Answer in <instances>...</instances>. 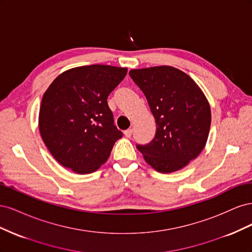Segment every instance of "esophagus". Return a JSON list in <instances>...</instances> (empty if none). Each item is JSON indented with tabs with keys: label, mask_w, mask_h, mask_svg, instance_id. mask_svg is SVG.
<instances>
[{
	"label": "esophagus",
	"mask_w": 252,
	"mask_h": 252,
	"mask_svg": "<svg viewBox=\"0 0 252 252\" xmlns=\"http://www.w3.org/2000/svg\"><path fill=\"white\" fill-rule=\"evenodd\" d=\"M131 134H132V129H127V130L124 131V135L126 138H130Z\"/></svg>",
	"instance_id": "1"
}]
</instances>
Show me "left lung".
<instances>
[{
  "label": "left lung",
  "mask_w": 252,
  "mask_h": 252,
  "mask_svg": "<svg viewBox=\"0 0 252 252\" xmlns=\"http://www.w3.org/2000/svg\"><path fill=\"white\" fill-rule=\"evenodd\" d=\"M129 74L146 96L157 123L155 139L136 148L158 172L184 168L207 143L211 124L207 97L187 73L172 66L131 69Z\"/></svg>",
  "instance_id": "left-lung-1"
}]
</instances>
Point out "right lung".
Instances as JSON below:
<instances>
[{
    "label": "right lung",
    "mask_w": 252,
    "mask_h": 252,
    "mask_svg": "<svg viewBox=\"0 0 252 252\" xmlns=\"http://www.w3.org/2000/svg\"><path fill=\"white\" fill-rule=\"evenodd\" d=\"M126 74V67H74L58 75L45 91L39 129L61 165L87 174L107 161L114 143L122 138L107 98Z\"/></svg>",
    "instance_id": "right-lung-1"
}]
</instances>
